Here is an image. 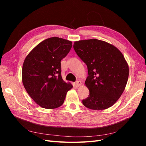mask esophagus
<instances>
[{"label": "esophagus", "mask_w": 146, "mask_h": 146, "mask_svg": "<svg viewBox=\"0 0 146 146\" xmlns=\"http://www.w3.org/2000/svg\"><path fill=\"white\" fill-rule=\"evenodd\" d=\"M82 85V82L80 81H77L74 84V86H76V88H78L79 86H80Z\"/></svg>", "instance_id": "esophagus-1"}]
</instances>
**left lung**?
I'll list each match as a JSON object with an SVG mask.
<instances>
[{
	"mask_svg": "<svg viewBox=\"0 0 146 146\" xmlns=\"http://www.w3.org/2000/svg\"><path fill=\"white\" fill-rule=\"evenodd\" d=\"M74 48L88 67L85 85L90 95L83 104L94 110L111 107L123 93L129 78V65L123 54L111 44L97 39L75 41Z\"/></svg>",
	"mask_w": 146,
	"mask_h": 146,
	"instance_id": "left-lung-1",
	"label": "left lung"
}]
</instances>
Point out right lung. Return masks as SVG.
<instances>
[{
	"label": "right lung",
	"mask_w": 146,
	"mask_h": 146,
	"mask_svg": "<svg viewBox=\"0 0 146 146\" xmlns=\"http://www.w3.org/2000/svg\"><path fill=\"white\" fill-rule=\"evenodd\" d=\"M72 46L68 39L52 37L39 43L25 57L22 81L31 98L42 108L60 107L73 87L63 80L61 74V60Z\"/></svg>",
	"instance_id": "obj_1"
}]
</instances>
